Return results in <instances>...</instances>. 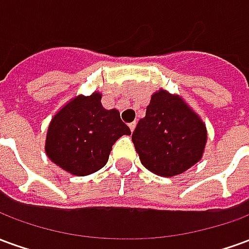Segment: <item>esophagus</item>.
<instances>
[{"label":"esophagus","mask_w":249,"mask_h":249,"mask_svg":"<svg viewBox=\"0 0 249 249\" xmlns=\"http://www.w3.org/2000/svg\"><path fill=\"white\" fill-rule=\"evenodd\" d=\"M135 128H136V123H135V121H133V123H130V124H129L130 132H133V130H135Z\"/></svg>","instance_id":"obj_1"}]
</instances>
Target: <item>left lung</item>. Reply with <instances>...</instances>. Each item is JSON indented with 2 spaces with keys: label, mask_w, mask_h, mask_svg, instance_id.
<instances>
[{
  "label": "left lung",
  "mask_w": 249,
  "mask_h": 249,
  "mask_svg": "<svg viewBox=\"0 0 249 249\" xmlns=\"http://www.w3.org/2000/svg\"><path fill=\"white\" fill-rule=\"evenodd\" d=\"M132 141L148 171L169 178L183 173L200 160L207 130L181 98L160 90L152 96Z\"/></svg>",
  "instance_id": "8db88e82"
}]
</instances>
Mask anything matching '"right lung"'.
I'll return each instance as SVG.
<instances>
[{
	"label": "right lung",
	"mask_w": 249,
	"mask_h": 249,
	"mask_svg": "<svg viewBox=\"0 0 249 249\" xmlns=\"http://www.w3.org/2000/svg\"><path fill=\"white\" fill-rule=\"evenodd\" d=\"M130 129L119 110L103 108L101 94L78 96L53 117L45 151L52 161L74 176H87L107 164L112 146Z\"/></svg>",
	"instance_id": "right-lung-1"
}]
</instances>
